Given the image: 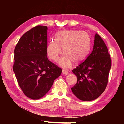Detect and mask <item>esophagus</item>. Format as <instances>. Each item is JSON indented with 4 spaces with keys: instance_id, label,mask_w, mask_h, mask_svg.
<instances>
[{
    "instance_id": "34e87169",
    "label": "esophagus",
    "mask_w": 124,
    "mask_h": 124,
    "mask_svg": "<svg viewBox=\"0 0 124 124\" xmlns=\"http://www.w3.org/2000/svg\"><path fill=\"white\" fill-rule=\"evenodd\" d=\"M62 74H65V75H67V74H68V71H67V70H62Z\"/></svg>"
}]
</instances>
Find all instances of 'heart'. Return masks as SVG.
<instances>
[{"label": "heart", "mask_w": 124, "mask_h": 124, "mask_svg": "<svg viewBox=\"0 0 124 124\" xmlns=\"http://www.w3.org/2000/svg\"><path fill=\"white\" fill-rule=\"evenodd\" d=\"M91 46L90 35L85 31L65 30L58 32L55 40H50L46 46L47 56L57 61L63 52L64 55L59 63L63 67H69L72 62L78 64L84 61L89 55Z\"/></svg>", "instance_id": "obj_1"}]
</instances>
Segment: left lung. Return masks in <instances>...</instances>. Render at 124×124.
Listing matches in <instances>:
<instances>
[{
  "instance_id": "left-lung-1",
  "label": "left lung",
  "mask_w": 124,
  "mask_h": 124,
  "mask_svg": "<svg viewBox=\"0 0 124 124\" xmlns=\"http://www.w3.org/2000/svg\"><path fill=\"white\" fill-rule=\"evenodd\" d=\"M110 56L104 41L96 34L91 53L72 70L78 80L72 91L77 98L89 101L96 99L104 92L112 66Z\"/></svg>"
}]
</instances>
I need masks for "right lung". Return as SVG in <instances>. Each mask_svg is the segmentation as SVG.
<instances>
[{"instance_id":"right-lung-1","label":"right lung","mask_w":124,"mask_h":124,"mask_svg":"<svg viewBox=\"0 0 124 124\" xmlns=\"http://www.w3.org/2000/svg\"><path fill=\"white\" fill-rule=\"evenodd\" d=\"M47 27L37 26L21 37L14 50L13 70L27 97L38 100L51 89L62 69L47 57Z\"/></svg>"}]
</instances>
